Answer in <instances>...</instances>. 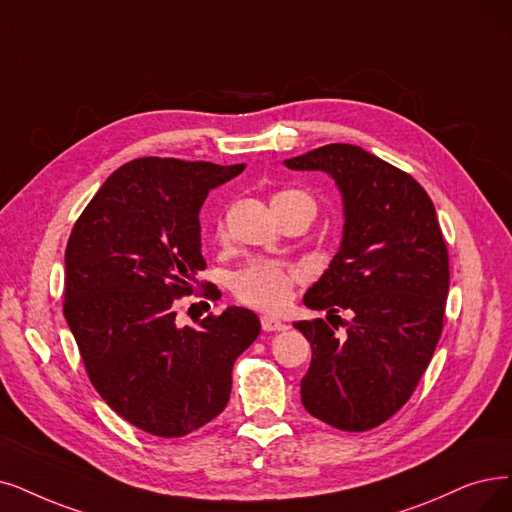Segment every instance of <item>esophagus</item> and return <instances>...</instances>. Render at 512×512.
I'll return each instance as SVG.
<instances>
[{
	"label": "esophagus",
	"instance_id": "obj_1",
	"mask_svg": "<svg viewBox=\"0 0 512 512\" xmlns=\"http://www.w3.org/2000/svg\"><path fill=\"white\" fill-rule=\"evenodd\" d=\"M260 323H262V330L264 332H283V330H288V325H285L277 317H271V315H262Z\"/></svg>",
	"mask_w": 512,
	"mask_h": 512
}]
</instances>
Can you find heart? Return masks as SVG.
Listing matches in <instances>:
<instances>
[{
    "label": "heart",
    "instance_id": "heart-1",
    "mask_svg": "<svg viewBox=\"0 0 512 512\" xmlns=\"http://www.w3.org/2000/svg\"><path fill=\"white\" fill-rule=\"evenodd\" d=\"M294 199L313 201L309 195L300 191H281L273 197V201ZM298 277L300 273L288 267V264L275 260H254L233 275L231 290L243 304H250L254 309L279 311L290 302Z\"/></svg>",
    "mask_w": 512,
    "mask_h": 512
}]
</instances>
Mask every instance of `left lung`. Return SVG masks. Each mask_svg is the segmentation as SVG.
<instances>
[{"label":"left lung","instance_id":"left-lung-1","mask_svg":"<svg viewBox=\"0 0 512 512\" xmlns=\"http://www.w3.org/2000/svg\"><path fill=\"white\" fill-rule=\"evenodd\" d=\"M283 163L325 172L342 197L340 248L302 302L327 321L353 313L342 338L323 319L294 323L313 349L302 405L340 431H367L412 397L441 336L449 262L437 212L410 174L355 145Z\"/></svg>","mask_w":512,"mask_h":512}]
</instances>
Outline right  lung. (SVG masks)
Here are the masks:
<instances>
[{"mask_svg": "<svg viewBox=\"0 0 512 512\" xmlns=\"http://www.w3.org/2000/svg\"><path fill=\"white\" fill-rule=\"evenodd\" d=\"M245 163L142 157L115 170L81 212L65 252V319L111 410L157 437H185L229 403L235 359L260 334L229 306L199 327L176 298L206 269L199 210Z\"/></svg>", "mask_w": 512, "mask_h": 512, "instance_id": "add662e5", "label": "right lung"}]
</instances>
